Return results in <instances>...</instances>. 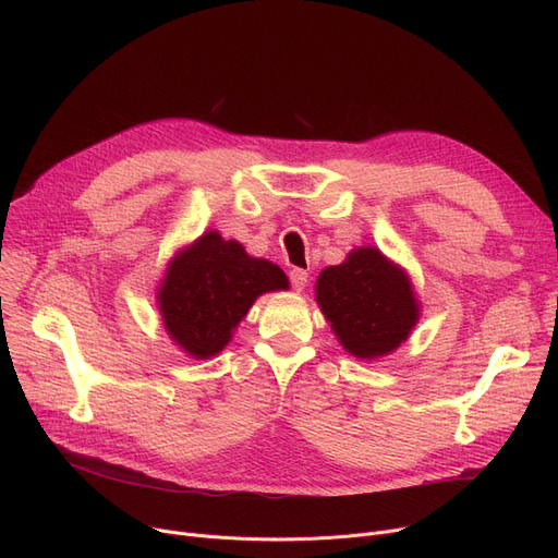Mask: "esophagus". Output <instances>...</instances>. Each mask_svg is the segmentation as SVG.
I'll use <instances>...</instances> for the list:
<instances>
[{
	"label": "esophagus",
	"mask_w": 558,
	"mask_h": 558,
	"mask_svg": "<svg viewBox=\"0 0 558 558\" xmlns=\"http://www.w3.org/2000/svg\"><path fill=\"white\" fill-rule=\"evenodd\" d=\"M307 271H303V269H291L289 271V280H291V287H294L296 291H303L305 287H307Z\"/></svg>",
	"instance_id": "obj_1"
}]
</instances>
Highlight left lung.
Listing matches in <instances>:
<instances>
[{
	"label": "left lung",
	"instance_id": "left-lung-1",
	"mask_svg": "<svg viewBox=\"0 0 558 558\" xmlns=\"http://www.w3.org/2000/svg\"><path fill=\"white\" fill-rule=\"evenodd\" d=\"M316 303L350 355L385 357L418 324V301L409 276L379 248L362 246L337 267L320 271Z\"/></svg>",
	"mask_w": 558,
	"mask_h": 558
}]
</instances>
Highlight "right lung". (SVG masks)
Returning a JSON list of instances; mask_svg holds the SVG:
<instances>
[{"label": "right lung", "instance_id": "right-lung-1", "mask_svg": "<svg viewBox=\"0 0 558 558\" xmlns=\"http://www.w3.org/2000/svg\"><path fill=\"white\" fill-rule=\"evenodd\" d=\"M287 287L276 264L210 230L171 257L158 307L171 341L194 360H208L228 345L257 296Z\"/></svg>", "mask_w": 558, "mask_h": 558}]
</instances>
